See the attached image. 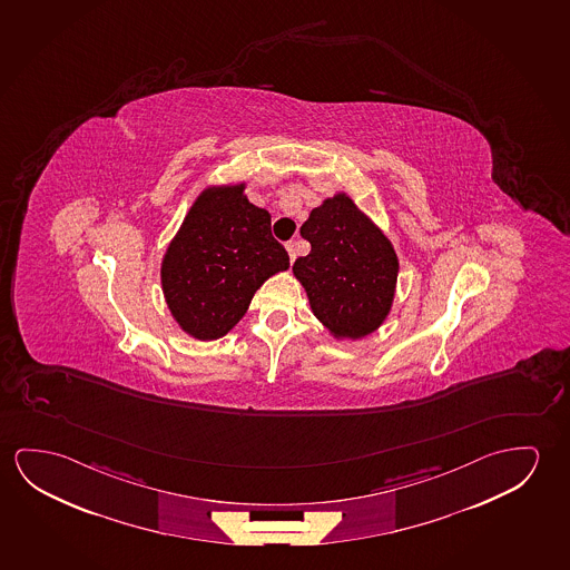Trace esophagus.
<instances>
[{
	"instance_id": "obj_1",
	"label": "esophagus",
	"mask_w": 570,
	"mask_h": 570,
	"mask_svg": "<svg viewBox=\"0 0 570 570\" xmlns=\"http://www.w3.org/2000/svg\"><path fill=\"white\" fill-rule=\"evenodd\" d=\"M286 250H288L289 254V263H294V261H296V256H298L296 243H288V245H286Z\"/></svg>"
}]
</instances>
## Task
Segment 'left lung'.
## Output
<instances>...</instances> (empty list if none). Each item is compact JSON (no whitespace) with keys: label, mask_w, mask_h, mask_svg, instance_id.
I'll list each match as a JSON object with an SVG mask.
<instances>
[{"label":"left lung","mask_w":570,"mask_h":570,"mask_svg":"<svg viewBox=\"0 0 570 570\" xmlns=\"http://www.w3.org/2000/svg\"><path fill=\"white\" fill-rule=\"evenodd\" d=\"M312 250L294 263L317 320L357 340L383 324L393 304L399 261L389 238L345 193L325 199L299 228Z\"/></svg>","instance_id":"1"}]
</instances>
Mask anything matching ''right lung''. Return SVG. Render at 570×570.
Returning a JSON list of instances; mask_svg holds the SVG:
<instances>
[{
	"instance_id": "add662e5",
	"label": "right lung",
	"mask_w": 570,
	"mask_h": 570,
	"mask_svg": "<svg viewBox=\"0 0 570 570\" xmlns=\"http://www.w3.org/2000/svg\"><path fill=\"white\" fill-rule=\"evenodd\" d=\"M243 189H205L161 264L167 306L197 340L225 335L264 281L289 266L286 248L272 237L271 213L254 207Z\"/></svg>"
}]
</instances>
